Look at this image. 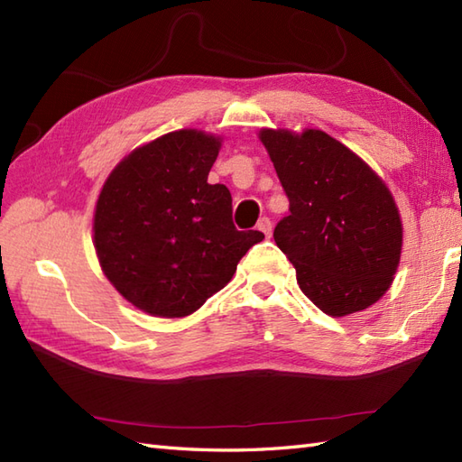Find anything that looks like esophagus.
<instances>
[{
  "label": "esophagus",
  "instance_id": "esophagus-1",
  "mask_svg": "<svg viewBox=\"0 0 462 462\" xmlns=\"http://www.w3.org/2000/svg\"><path fill=\"white\" fill-rule=\"evenodd\" d=\"M258 230L266 234V238H270L272 236V220L263 216V218H260V222H258Z\"/></svg>",
  "mask_w": 462,
  "mask_h": 462
}]
</instances>
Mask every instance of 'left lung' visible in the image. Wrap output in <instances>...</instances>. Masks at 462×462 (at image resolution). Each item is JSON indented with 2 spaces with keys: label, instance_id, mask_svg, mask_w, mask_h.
<instances>
[{
  "label": "left lung",
  "instance_id": "8db88e82",
  "mask_svg": "<svg viewBox=\"0 0 462 462\" xmlns=\"http://www.w3.org/2000/svg\"><path fill=\"white\" fill-rule=\"evenodd\" d=\"M260 141L290 200L273 240L300 290L333 318L369 308L393 282L403 244L385 182L323 131L263 129Z\"/></svg>",
  "mask_w": 462,
  "mask_h": 462
}]
</instances>
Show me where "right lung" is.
<instances>
[{
    "instance_id": "add662e5",
    "label": "right lung",
    "mask_w": 462,
    "mask_h": 462,
    "mask_svg": "<svg viewBox=\"0 0 462 462\" xmlns=\"http://www.w3.org/2000/svg\"><path fill=\"white\" fill-rule=\"evenodd\" d=\"M218 151V136L202 131L162 134L116 164L97 200L95 250L105 276L151 316H190L263 238L236 230L230 190L208 184Z\"/></svg>"
}]
</instances>
